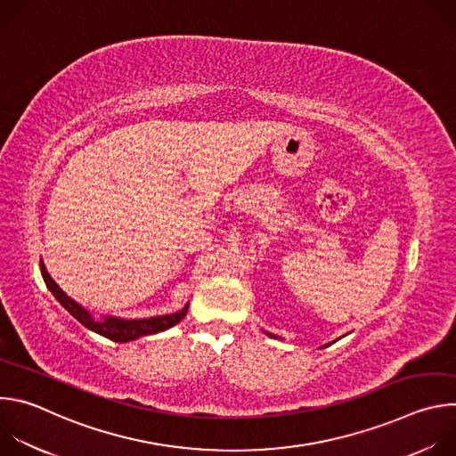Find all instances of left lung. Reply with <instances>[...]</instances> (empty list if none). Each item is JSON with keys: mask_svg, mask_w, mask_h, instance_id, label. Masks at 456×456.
<instances>
[{"mask_svg": "<svg viewBox=\"0 0 456 456\" xmlns=\"http://www.w3.org/2000/svg\"><path fill=\"white\" fill-rule=\"evenodd\" d=\"M269 336H271V334H269ZM271 338H274V336H271Z\"/></svg>", "mask_w": 456, "mask_h": 456, "instance_id": "1", "label": "left lung"}]
</instances>
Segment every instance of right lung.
I'll list each match as a JSON object with an SVG mask.
<instances>
[{
	"mask_svg": "<svg viewBox=\"0 0 456 456\" xmlns=\"http://www.w3.org/2000/svg\"><path fill=\"white\" fill-rule=\"evenodd\" d=\"M41 276L48 287V290L55 296V299L67 308L81 324H85L86 329L97 332L102 338H108L115 343H127L134 341L142 336L164 332L171 329L173 324L180 322L185 314H187V305L176 312V314H167V315H157V317H148V319H117V317H104V321H95L81 305H77L72 297L64 294L57 283L48 276L45 271V265L41 264Z\"/></svg>",
	"mask_w": 456,
	"mask_h": 456,
	"instance_id": "right-lung-1",
	"label": "right lung"
}]
</instances>
